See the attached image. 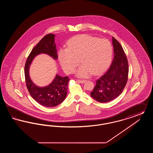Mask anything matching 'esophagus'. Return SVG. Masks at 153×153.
Here are the masks:
<instances>
[{
	"instance_id": "esophagus-1",
	"label": "esophagus",
	"mask_w": 153,
	"mask_h": 153,
	"mask_svg": "<svg viewBox=\"0 0 153 153\" xmlns=\"http://www.w3.org/2000/svg\"><path fill=\"white\" fill-rule=\"evenodd\" d=\"M77 81L79 82H80V83H81V84H84L86 81L85 80H77Z\"/></svg>"
}]
</instances>
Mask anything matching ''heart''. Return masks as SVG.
I'll return each instance as SVG.
<instances>
[{"mask_svg": "<svg viewBox=\"0 0 153 153\" xmlns=\"http://www.w3.org/2000/svg\"><path fill=\"white\" fill-rule=\"evenodd\" d=\"M67 45L68 48L59 49L58 53L59 61L66 73L74 72L79 64V59L82 65L76 74L81 78L102 73L111 62L113 48L107 39L82 34L71 38Z\"/></svg>", "mask_w": 153, "mask_h": 153, "instance_id": "1", "label": "heart"}]
</instances>
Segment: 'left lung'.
<instances>
[{
  "label": "left lung",
  "instance_id": "obj_1",
  "mask_svg": "<svg viewBox=\"0 0 153 153\" xmlns=\"http://www.w3.org/2000/svg\"><path fill=\"white\" fill-rule=\"evenodd\" d=\"M114 57L107 71L96 81L91 93V97L97 102H107L116 99L123 91L128 74V64L121 45L112 37Z\"/></svg>",
  "mask_w": 153,
  "mask_h": 153
}]
</instances>
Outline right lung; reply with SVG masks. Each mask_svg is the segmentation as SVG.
Segmentation results:
<instances>
[{
    "label": "right lung",
    "instance_id": "add662e5",
    "mask_svg": "<svg viewBox=\"0 0 153 153\" xmlns=\"http://www.w3.org/2000/svg\"><path fill=\"white\" fill-rule=\"evenodd\" d=\"M55 35L49 34L38 43L32 49L25 66V76L27 88L32 97L39 104L46 107H56L63 102L67 95L69 77L56 74L50 84L40 87L31 80L29 68L33 59L39 54H46L54 59L58 58L54 42Z\"/></svg>",
    "mask_w": 153,
    "mask_h": 153
}]
</instances>
